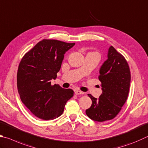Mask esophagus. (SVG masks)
I'll list each match as a JSON object with an SVG mask.
<instances>
[{
  "label": "esophagus",
  "instance_id": "esophagus-1",
  "mask_svg": "<svg viewBox=\"0 0 148 148\" xmlns=\"http://www.w3.org/2000/svg\"><path fill=\"white\" fill-rule=\"evenodd\" d=\"M74 93H75V95H82V94H83V92H82V91L79 90H76L74 91Z\"/></svg>",
  "mask_w": 148,
  "mask_h": 148
}]
</instances>
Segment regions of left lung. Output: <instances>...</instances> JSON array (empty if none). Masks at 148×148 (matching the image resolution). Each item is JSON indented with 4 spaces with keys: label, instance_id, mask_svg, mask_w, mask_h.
Instances as JSON below:
<instances>
[{
    "label": "left lung",
    "instance_id": "1",
    "mask_svg": "<svg viewBox=\"0 0 148 148\" xmlns=\"http://www.w3.org/2000/svg\"><path fill=\"white\" fill-rule=\"evenodd\" d=\"M107 56L98 76L103 92L98 99L88 94L92 105L85 111L90 119L101 122L113 119L119 113L127 99L131 82L130 66L125 58L112 46Z\"/></svg>",
    "mask_w": 148,
    "mask_h": 148
}]
</instances>
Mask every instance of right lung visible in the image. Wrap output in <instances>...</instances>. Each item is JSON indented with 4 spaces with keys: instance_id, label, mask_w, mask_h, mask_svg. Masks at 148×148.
Wrapping results in <instances>:
<instances>
[{
    "instance_id": "right-lung-1",
    "label": "right lung",
    "mask_w": 148,
    "mask_h": 148,
    "mask_svg": "<svg viewBox=\"0 0 148 148\" xmlns=\"http://www.w3.org/2000/svg\"><path fill=\"white\" fill-rule=\"evenodd\" d=\"M75 43L42 39L21 59L17 84L23 104L39 119L52 120L62 114L66 101L74 95L71 88L51 85L61 69L64 54Z\"/></svg>"
}]
</instances>
